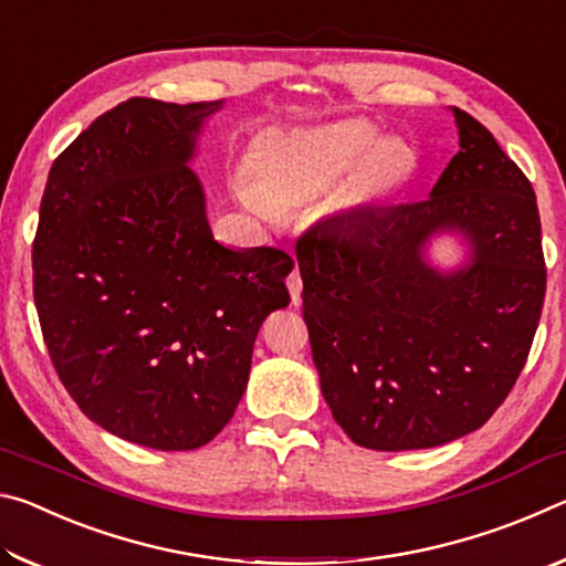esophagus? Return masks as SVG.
<instances>
[{
    "label": "esophagus",
    "instance_id": "34e87169",
    "mask_svg": "<svg viewBox=\"0 0 566 566\" xmlns=\"http://www.w3.org/2000/svg\"><path fill=\"white\" fill-rule=\"evenodd\" d=\"M286 290H290V294H292V302L300 304V300H302V276L296 270L290 276H286Z\"/></svg>",
    "mask_w": 566,
    "mask_h": 566
}]
</instances>
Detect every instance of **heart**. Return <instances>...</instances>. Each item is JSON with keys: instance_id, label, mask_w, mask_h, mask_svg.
I'll return each mask as SVG.
<instances>
[{"instance_id": "1", "label": "heart", "mask_w": 566, "mask_h": 566, "mask_svg": "<svg viewBox=\"0 0 566 566\" xmlns=\"http://www.w3.org/2000/svg\"><path fill=\"white\" fill-rule=\"evenodd\" d=\"M415 151L397 137L381 139L375 124L344 119L262 139L252 151L256 185L239 181L237 197L249 212L272 219L276 205H300L342 175L339 207L361 209L389 199L415 171Z\"/></svg>"}]
</instances>
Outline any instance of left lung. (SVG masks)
I'll list each match as a JSON object with an SVG mask.
<instances>
[{
  "instance_id": "left-lung-1",
  "label": "left lung",
  "mask_w": 566,
  "mask_h": 566,
  "mask_svg": "<svg viewBox=\"0 0 566 566\" xmlns=\"http://www.w3.org/2000/svg\"><path fill=\"white\" fill-rule=\"evenodd\" d=\"M452 114L459 151L429 199L332 217L296 242L322 395L352 442L379 452L482 427L520 377L547 290L530 179L484 124ZM439 233L470 244L457 271L426 260Z\"/></svg>"
}]
</instances>
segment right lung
<instances>
[{
	"label": "right lung",
	"instance_id": "right-lung-1",
	"mask_svg": "<svg viewBox=\"0 0 566 566\" xmlns=\"http://www.w3.org/2000/svg\"><path fill=\"white\" fill-rule=\"evenodd\" d=\"M219 102L134 97L94 119L46 177L32 270L52 364L84 415L185 452L242 399L256 332L290 304L292 256L229 249L189 169Z\"/></svg>",
	"mask_w": 566,
	"mask_h": 566
}]
</instances>
